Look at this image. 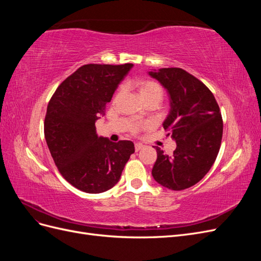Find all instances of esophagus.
Masks as SVG:
<instances>
[{
  "mask_svg": "<svg viewBox=\"0 0 261 261\" xmlns=\"http://www.w3.org/2000/svg\"><path fill=\"white\" fill-rule=\"evenodd\" d=\"M143 148H144L143 144H139V143L135 144V150H136V151H139V150H141Z\"/></svg>",
  "mask_w": 261,
  "mask_h": 261,
  "instance_id": "esophagus-1",
  "label": "esophagus"
}]
</instances>
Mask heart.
Here are the masks:
<instances>
[{
    "instance_id": "b5f03b06",
    "label": "heart",
    "mask_w": 261,
    "mask_h": 261,
    "mask_svg": "<svg viewBox=\"0 0 261 261\" xmlns=\"http://www.w3.org/2000/svg\"><path fill=\"white\" fill-rule=\"evenodd\" d=\"M138 96L140 100L144 102V103H148V102H156L158 105L160 103L162 98H163V88L162 86L153 81H140L136 85ZM120 94V91L117 92L116 96ZM138 126L134 127V130H137Z\"/></svg>"
}]
</instances>
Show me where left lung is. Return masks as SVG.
Instances as JSON below:
<instances>
[{
    "label": "left lung",
    "mask_w": 261,
    "mask_h": 261,
    "mask_svg": "<svg viewBox=\"0 0 261 261\" xmlns=\"http://www.w3.org/2000/svg\"><path fill=\"white\" fill-rule=\"evenodd\" d=\"M148 75L167 89L170 111L162 125L176 143L171 156L156 147L152 176L165 188L183 191L198 183L217 159L223 133L220 109L206 85L184 69H151Z\"/></svg>",
    "instance_id": "left-lung-1"
}]
</instances>
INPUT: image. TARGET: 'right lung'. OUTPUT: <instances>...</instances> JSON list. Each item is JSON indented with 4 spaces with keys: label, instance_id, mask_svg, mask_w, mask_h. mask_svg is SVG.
I'll use <instances>...</instances> for the list:
<instances>
[{
    "label": "right lung",
    "instance_id": "right-lung-1",
    "mask_svg": "<svg viewBox=\"0 0 261 261\" xmlns=\"http://www.w3.org/2000/svg\"><path fill=\"white\" fill-rule=\"evenodd\" d=\"M133 66L84 65L58 87L49 102L46 145L62 176L80 191L99 194L112 188L135 152L133 141L112 143L96 130L106 105Z\"/></svg>",
    "mask_w": 261,
    "mask_h": 261
}]
</instances>
